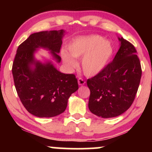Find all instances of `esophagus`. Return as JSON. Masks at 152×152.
I'll use <instances>...</instances> for the list:
<instances>
[{"instance_id": "1", "label": "esophagus", "mask_w": 152, "mask_h": 152, "mask_svg": "<svg viewBox=\"0 0 152 152\" xmlns=\"http://www.w3.org/2000/svg\"><path fill=\"white\" fill-rule=\"evenodd\" d=\"M85 83H86V82H85V81L83 79V78H79L78 79V85H80V86H83V85L85 84Z\"/></svg>"}]
</instances>
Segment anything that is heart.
Segmentation results:
<instances>
[{
	"mask_svg": "<svg viewBox=\"0 0 152 152\" xmlns=\"http://www.w3.org/2000/svg\"><path fill=\"white\" fill-rule=\"evenodd\" d=\"M68 50H61V56L64 64L70 69L77 66L74 58L81 57V66L88 76L99 74L106 68L114 53V46L109 40H104L97 35L79 36L73 39L68 45Z\"/></svg>",
	"mask_w": 152,
	"mask_h": 152,
	"instance_id": "b5f03b06",
	"label": "heart"
}]
</instances>
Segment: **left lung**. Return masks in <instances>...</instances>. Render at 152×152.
<instances>
[{
	"label": "left lung",
	"mask_w": 152,
	"mask_h": 152,
	"mask_svg": "<svg viewBox=\"0 0 152 152\" xmlns=\"http://www.w3.org/2000/svg\"><path fill=\"white\" fill-rule=\"evenodd\" d=\"M120 48L112 62L87 80L91 94L88 109L96 116L112 118L124 113L137 94L142 68L136 48L121 37Z\"/></svg>",
	"instance_id": "obj_1"
}]
</instances>
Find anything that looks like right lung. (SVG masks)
Wrapping results in <instances>:
<instances>
[{"instance_id":"right-lung-1","label":"right lung","mask_w":152,"mask_h":152,"mask_svg":"<svg viewBox=\"0 0 152 152\" xmlns=\"http://www.w3.org/2000/svg\"><path fill=\"white\" fill-rule=\"evenodd\" d=\"M64 34L63 29L34 33L17 49L12 68L15 89L26 110L38 117L61 114L69 97L78 89L74 74H63L50 61L43 63L35 58L38 48H44L60 63L58 53Z\"/></svg>"}]
</instances>
